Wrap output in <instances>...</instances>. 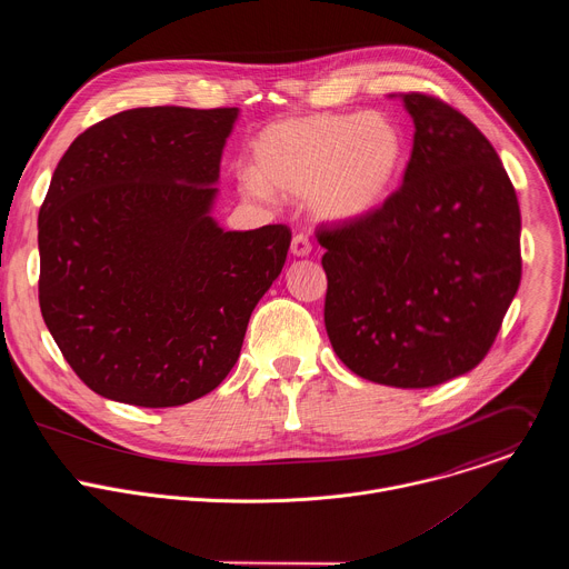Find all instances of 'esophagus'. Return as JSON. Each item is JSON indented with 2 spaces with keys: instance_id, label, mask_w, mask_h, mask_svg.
I'll use <instances>...</instances> for the list:
<instances>
[{
  "instance_id": "1",
  "label": "esophagus",
  "mask_w": 569,
  "mask_h": 569,
  "mask_svg": "<svg viewBox=\"0 0 569 569\" xmlns=\"http://www.w3.org/2000/svg\"><path fill=\"white\" fill-rule=\"evenodd\" d=\"M310 250H312V246H310V238H308L306 233H297V236L292 238L290 252H292L295 257L303 259V257H308V254H310Z\"/></svg>"
}]
</instances>
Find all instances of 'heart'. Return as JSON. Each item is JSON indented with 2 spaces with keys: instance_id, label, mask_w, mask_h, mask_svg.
<instances>
[{
  "instance_id": "heart-1",
  "label": "heart",
  "mask_w": 569,
  "mask_h": 569,
  "mask_svg": "<svg viewBox=\"0 0 569 569\" xmlns=\"http://www.w3.org/2000/svg\"><path fill=\"white\" fill-rule=\"evenodd\" d=\"M402 159V132L385 114L288 117L252 139V171L238 176V191L261 202L308 196L317 218L353 222L387 200Z\"/></svg>"
}]
</instances>
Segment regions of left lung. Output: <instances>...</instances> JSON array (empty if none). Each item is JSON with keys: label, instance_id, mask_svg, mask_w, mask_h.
<instances>
[{"label": "left lung", "instance_id": "left-lung-1", "mask_svg": "<svg viewBox=\"0 0 569 569\" xmlns=\"http://www.w3.org/2000/svg\"><path fill=\"white\" fill-rule=\"evenodd\" d=\"M398 99L415 121L402 187L373 213L317 231L323 323L360 378L423 389L489 353L520 286V207L475 123L435 97Z\"/></svg>", "mask_w": 569, "mask_h": 569}]
</instances>
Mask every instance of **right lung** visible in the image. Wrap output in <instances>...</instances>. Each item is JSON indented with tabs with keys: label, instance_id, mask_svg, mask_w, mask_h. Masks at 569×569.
I'll return each instance as SVG.
<instances>
[{
	"label": "right lung",
	"instance_id": "add662e5",
	"mask_svg": "<svg viewBox=\"0 0 569 569\" xmlns=\"http://www.w3.org/2000/svg\"><path fill=\"white\" fill-rule=\"evenodd\" d=\"M238 108H137L78 134L38 218L40 310L103 398L178 408L213 391L290 248L286 224L211 216Z\"/></svg>",
	"mask_w": 569,
	"mask_h": 569
}]
</instances>
